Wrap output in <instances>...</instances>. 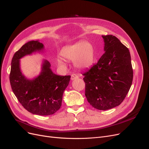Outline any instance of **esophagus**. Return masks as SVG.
I'll return each mask as SVG.
<instances>
[{
    "instance_id": "34e87169",
    "label": "esophagus",
    "mask_w": 149,
    "mask_h": 149,
    "mask_svg": "<svg viewBox=\"0 0 149 149\" xmlns=\"http://www.w3.org/2000/svg\"><path fill=\"white\" fill-rule=\"evenodd\" d=\"M78 78H79V76L77 75V74H73L71 75V78H70V79L72 80H75V79H78Z\"/></svg>"
}]
</instances>
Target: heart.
I'll return each mask as SVG.
<instances>
[{
  "label": "heart",
  "mask_w": 149,
  "mask_h": 149,
  "mask_svg": "<svg viewBox=\"0 0 149 149\" xmlns=\"http://www.w3.org/2000/svg\"><path fill=\"white\" fill-rule=\"evenodd\" d=\"M61 55L68 61H72L74 65L79 69H84L92 65L94 60V52L92 44L88 41L79 42L64 47ZM60 66L63 65L61 60L58 61Z\"/></svg>",
  "instance_id": "b5f03b06"
}]
</instances>
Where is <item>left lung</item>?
I'll return each mask as SVG.
<instances>
[{
    "mask_svg": "<svg viewBox=\"0 0 149 149\" xmlns=\"http://www.w3.org/2000/svg\"><path fill=\"white\" fill-rule=\"evenodd\" d=\"M102 37L105 54L83 75L89 104L99 110H107L124 100L132 86L133 72L128 49L114 36Z\"/></svg>",
    "mask_w": 149,
    "mask_h": 149,
    "instance_id": "8db88e82",
    "label": "left lung"
}]
</instances>
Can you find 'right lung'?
<instances>
[{
    "instance_id": "right-lung-1",
    "label": "right lung",
    "mask_w": 149,
    "mask_h": 149,
    "mask_svg": "<svg viewBox=\"0 0 149 149\" xmlns=\"http://www.w3.org/2000/svg\"><path fill=\"white\" fill-rule=\"evenodd\" d=\"M43 49L44 45L38 41L23 45L12 58L10 81L13 92L25 109L33 114L49 116L60 108L70 76L55 74L50 68V63L44 60L40 75L29 80L22 74L19 64V60L23 56Z\"/></svg>"
}]
</instances>
